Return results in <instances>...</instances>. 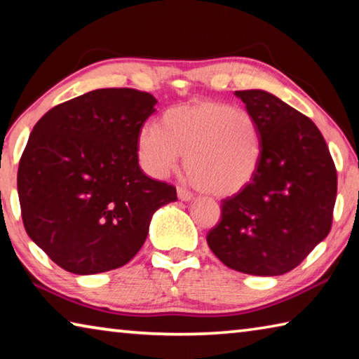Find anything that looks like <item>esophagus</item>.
<instances>
[{
  "mask_svg": "<svg viewBox=\"0 0 359 359\" xmlns=\"http://www.w3.org/2000/svg\"><path fill=\"white\" fill-rule=\"evenodd\" d=\"M177 198L180 199V201H191L193 199V194L190 193V191H187L185 188H182V187H179L177 188Z\"/></svg>",
  "mask_w": 359,
  "mask_h": 359,
  "instance_id": "esophagus-1",
  "label": "esophagus"
}]
</instances>
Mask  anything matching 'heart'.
<instances>
[{"label":"heart","instance_id":"heart-1","mask_svg":"<svg viewBox=\"0 0 359 359\" xmlns=\"http://www.w3.org/2000/svg\"><path fill=\"white\" fill-rule=\"evenodd\" d=\"M145 123L137 156L145 172L163 179L185 156L188 179L214 196H233L250 184L261 161V130L242 107L198 100L169 107L161 123Z\"/></svg>","mask_w":359,"mask_h":359}]
</instances>
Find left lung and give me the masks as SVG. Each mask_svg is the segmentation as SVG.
<instances>
[{"label":"left lung","mask_w":359,"mask_h":359,"mask_svg":"<svg viewBox=\"0 0 359 359\" xmlns=\"http://www.w3.org/2000/svg\"><path fill=\"white\" fill-rule=\"evenodd\" d=\"M261 130V161L244 190L222 203L208 234L215 257L250 276H282L331 229L336 166L313 121L264 90L234 92Z\"/></svg>","instance_id":"left-lung-1"}]
</instances>
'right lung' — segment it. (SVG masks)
Instances as JSON below:
<instances>
[{
	"mask_svg": "<svg viewBox=\"0 0 359 359\" xmlns=\"http://www.w3.org/2000/svg\"><path fill=\"white\" fill-rule=\"evenodd\" d=\"M156 102L133 88H100L34 125L17 174L22 218L65 271L90 276L126 264L155 212L177 201L172 185L139 168L137 135Z\"/></svg>",
	"mask_w": 359,
	"mask_h": 359,
	"instance_id": "obj_1",
	"label": "right lung"
}]
</instances>
